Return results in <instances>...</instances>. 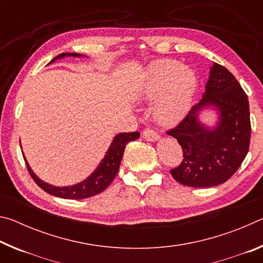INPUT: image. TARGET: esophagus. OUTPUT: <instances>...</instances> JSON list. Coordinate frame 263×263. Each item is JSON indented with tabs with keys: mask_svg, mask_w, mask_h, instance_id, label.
<instances>
[{
	"mask_svg": "<svg viewBox=\"0 0 263 263\" xmlns=\"http://www.w3.org/2000/svg\"><path fill=\"white\" fill-rule=\"evenodd\" d=\"M142 137H144L145 139L148 141H157L160 139V136L158 135V133L149 127L145 128L144 132H142Z\"/></svg>",
	"mask_w": 263,
	"mask_h": 263,
	"instance_id": "34e87169",
	"label": "esophagus"
}]
</instances>
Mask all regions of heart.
Here are the masks:
<instances>
[{"label":"heart","mask_w":263,"mask_h":263,"mask_svg":"<svg viewBox=\"0 0 263 263\" xmlns=\"http://www.w3.org/2000/svg\"><path fill=\"white\" fill-rule=\"evenodd\" d=\"M197 78L180 61L162 59L146 68L138 88L141 101H155L154 119L162 126H174L183 119L194 99Z\"/></svg>","instance_id":"obj_1"}]
</instances>
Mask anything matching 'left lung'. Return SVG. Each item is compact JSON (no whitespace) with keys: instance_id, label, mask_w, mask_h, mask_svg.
Segmentation results:
<instances>
[{"instance_id":"1","label":"left lung","mask_w":263,"mask_h":263,"mask_svg":"<svg viewBox=\"0 0 263 263\" xmlns=\"http://www.w3.org/2000/svg\"><path fill=\"white\" fill-rule=\"evenodd\" d=\"M206 106H213L220 112L217 126L211 130L197 117ZM251 130L246 92L228 68L213 62L201 102L167 131L183 151L182 162L171 169L172 176L179 183L194 188L224 183L246 158Z\"/></svg>"}]
</instances>
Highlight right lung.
Segmentation results:
<instances>
[{
  "label": "right lung",
  "mask_w": 263,
  "mask_h": 263,
  "mask_svg": "<svg viewBox=\"0 0 263 263\" xmlns=\"http://www.w3.org/2000/svg\"><path fill=\"white\" fill-rule=\"evenodd\" d=\"M64 57H81V54H79V53H61V54L57 55L51 62L57 59H61V58ZM139 136V132L119 133V135L116 136L112 142H111L105 157L99 164V167L95 169V172L92 173L88 179L70 186H54L42 181L39 177L35 176L32 171H31L29 163L26 162V159L24 157L23 158L25 160L26 168H28L31 177H32L35 183L41 186L44 191H46L47 194L67 199L88 198L102 193V191H104L108 188L111 182L114 181L116 175H117L119 164H121L124 151H125V146L127 145V142L138 139Z\"/></svg>",
  "instance_id": "add662e5"
}]
</instances>
